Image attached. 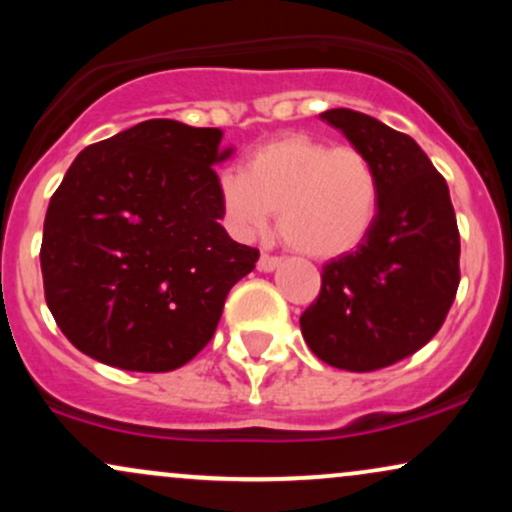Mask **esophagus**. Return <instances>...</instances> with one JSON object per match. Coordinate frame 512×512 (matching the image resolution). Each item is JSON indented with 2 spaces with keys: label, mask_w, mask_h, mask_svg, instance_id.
I'll list each match as a JSON object with an SVG mask.
<instances>
[{
  "label": "esophagus",
  "mask_w": 512,
  "mask_h": 512,
  "mask_svg": "<svg viewBox=\"0 0 512 512\" xmlns=\"http://www.w3.org/2000/svg\"><path fill=\"white\" fill-rule=\"evenodd\" d=\"M281 264V257L276 255H267V252H262L260 262H257V267H260V272H274L276 267Z\"/></svg>",
  "instance_id": "obj_1"
}]
</instances>
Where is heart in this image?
I'll return each mask as SVG.
<instances>
[{"instance_id": "b5f03b06", "label": "heart", "mask_w": 512, "mask_h": 512, "mask_svg": "<svg viewBox=\"0 0 512 512\" xmlns=\"http://www.w3.org/2000/svg\"><path fill=\"white\" fill-rule=\"evenodd\" d=\"M228 219L243 233H262L279 211V231L308 257H339L368 238L378 216L380 180L366 151L289 134L257 146L245 173L219 182Z\"/></svg>"}]
</instances>
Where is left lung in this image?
I'll use <instances>...</instances> for the list:
<instances>
[{
    "mask_svg": "<svg viewBox=\"0 0 512 512\" xmlns=\"http://www.w3.org/2000/svg\"><path fill=\"white\" fill-rule=\"evenodd\" d=\"M320 117L373 161L380 204L368 238L322 267L301 332L320 361L368 373L416 354L443 327L460 286V231L448 182L409 134L349 108Z\"/></svg>",
    "mask_w": 512,
    "mask_h": 512,
    "instance_id": "left-lung-1",
    "label": "left lung"
}]
</instances>
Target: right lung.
I'll list each match as a JSON object with an SVG mask.
<instances>
[{"mask_svg": "<svg viewBox=\"0 0 512 512\" xmlns=\"http://www.w3.org/2000/svg\"><path fill=\"white\" fill-rule=\"evenodd\" d=\"M223 132L146 120L74 158L45 214L40 269L57 327L96 361L168 373L219 325L260 250L219 219Z\"/></svg>", "mask_w": 512, "mask_h": 512, "instance_id": "right-lung-1", "label": "right lung"}]
</instances>
